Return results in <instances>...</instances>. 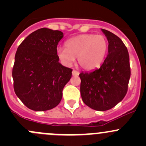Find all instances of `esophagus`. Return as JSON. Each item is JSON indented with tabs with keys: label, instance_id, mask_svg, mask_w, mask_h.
<instances>
[{
	"label": "esophagus",
	"instance_id": "34e87169",
	"mask_svg": "<svg viewBox=\"0 0 146 146\" xmlns=\"http://www.w3.org/2000/svg\"><path fill=\"white\" fill-rule=\"evenodd\" d=\"M72 75H73V76H78L79 73L77 71V70H73V71H72Z\"/></svg>",
	"mask_w": 146,
	"mask_h": 146
}]
</instances>
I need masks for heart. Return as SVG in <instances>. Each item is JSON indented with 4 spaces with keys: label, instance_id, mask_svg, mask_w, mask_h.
Wrapping results in <instances>:
<instances>
[{
    "label": "heart",
    "instance_id": "heart-1",
    "mask_svg": "<svg viewBox=\"0 0 146 146\" xmlns=\"http://www.w3.org/2000/svg\"><path fill=\"white\" fill-rule=\"evenodd\" d=\"M65 48H57V55L65 65H70L75 57L78 64L85 70H93L99 67L108 51L109 44L103 35L85 34L70 38Z\"/></svg>",
    "mask_w": 146,
    "mask_h": 146
}]
</instances>
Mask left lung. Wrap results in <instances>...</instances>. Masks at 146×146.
Masks as SVG:
<instances>
[{"instance_id": "8db88e82", "label": "left lung", "mask_w": 146, "mask_h": 146, "mask_svg": "<svg viewBox=\"0 0 146 146\" xmlns=\"http://www.w3.org/2000/svg\"><path fill=\"white\" fill-rule=\"evenodd\" d=\"M109 43L108 54L100 68L82 72L80 94L83 102L97 111L113 108L126 95L131 76L127 48L117 35L102 29Z\"/></svg>"}]
</instances>
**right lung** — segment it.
<instances>
[{"label": "right lung", "mask_w": 146, "mask_h": 146, "mask_svg": "<svg viewBox=\"0 0 146 146\" xmlns=\"http://www.w3.org/2000/svg\"><path fill=\"white\" fill-rule=\"evenodd\" d=\"M63 37L61 31L41 28L17 48L12 73L14 90L30 110H51L62 99L63 89L73 70L58 62L57 45Z\"/></svg>", "instance_id": "right-lung-1"}]
</instances>
